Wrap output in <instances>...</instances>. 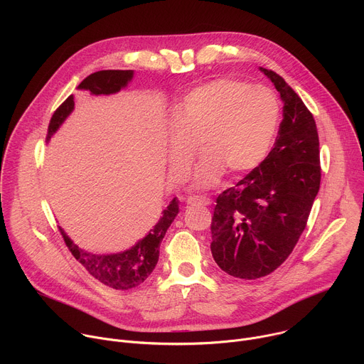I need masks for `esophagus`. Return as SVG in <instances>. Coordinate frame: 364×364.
<instances>
[{
    "instance_id": "obj_1",
    "label": "esophagus",
    "mask_w": 364,
    "mask_h": 364,
    "mask_svg": "<svg viewBox=\"0 0 364 364\" xmlns=\"http://www.w3.org/2000/svg\"><path fill=\"white\" fill-rule=\"evenodd\" d=\"M187 204H200V205H209L212 201L210 198H205V197H201V196H190L187 197Z\"/></svg>"
}]
</instances>
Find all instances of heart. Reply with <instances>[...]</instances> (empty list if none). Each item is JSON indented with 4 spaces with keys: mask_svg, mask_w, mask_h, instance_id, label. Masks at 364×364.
Segmentation results:
<instances>
[{
    "mask_svg": "<svg viewBox=\"0 0 364 364\" xmlns=\"http://www.w3.org/2000/svg\"><path fill=\"white\" fill-rule=\"evenodd\" d=\"M281 103L274 90L236 79H215L184 95L168 131V166L181 181L194 159L204 154L191 187L215 186L225 171L237 177L255 170L274 146Z\"/></svg>",
    "mask_w": 364,
    "mask_h": 364,
    "instance_id": "heart-1",
    "label": "heart"
}]
</instances>
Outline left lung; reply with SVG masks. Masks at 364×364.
I'll list each match as a JSON object with an SVG mask.
<instances>
[{"instance_id": "obj_1", "label": "left lung", "mask_w": 364, "mask_h": 364, "mask_svg": "<svg viewBox=\"0 0 364 364\" xmlns=\"http://www.w3.org/2000/svg\"><path fill=\"white\" fill-rule=\"evenodd\" d=\"M284 102L268 157L219 194L212 218V255L240 279L269 275L291 255L306 226L321 181L317 125L301 97L275 72L259 68Z\"/></svg>"}]
</instances>
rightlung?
Returning a JSON list of instances; mask_svg holds the SVG:
<instances>
[{"instance_id":"right-lung-1","label":"right lung","mask_w":364,"mask_h":364,"mask_svg":"<svg viewBox=\"0 0 364 364\" xmlns=\"http://www.w3.org/2000/svg\"><path fill=\"white\" fill-rule=\"evenodd\" d=\"M134 77V70H100L89 75L77 86L90 95H112L127 87ZM75 109V96L70 95L51 117L47 141L56 134L60 125ZM178 215V200L174 197L163 216L145 237L138 240L132 247L118 253H92L80 249L60 228V233L72 255L83 268L99 282L114 289H131L141 285L154 271L159 262L160 245Z\"/></svg>"}]
</instances>
